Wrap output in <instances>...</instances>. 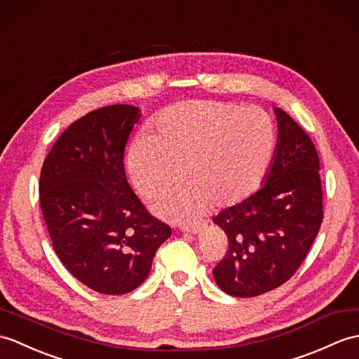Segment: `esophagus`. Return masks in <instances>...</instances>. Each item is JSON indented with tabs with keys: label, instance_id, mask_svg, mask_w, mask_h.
<instances>
[{
	"label": "esophagus",
	"instance_id": "esophagus-1",
	"mask_svg": "<svg viewBox=\"0 0 359 359\" xmlns=\"http://www.w3.org/2000/svg\"><path fill=\"white\" fill-rule=\"evenodd\" d=\"M203 228V223L202 222H196V223H191V224H182L180 229L183 232H189V234H198L200 231Z\"/></svg>",
	"mask_w": 359,
	"mask_h": 359
}]
</instances>
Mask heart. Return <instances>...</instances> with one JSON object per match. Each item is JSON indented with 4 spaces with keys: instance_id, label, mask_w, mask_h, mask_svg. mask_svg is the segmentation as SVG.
<instances>
[{
    "instance_id": "1",
    "label": "heart",
    "mask_w": 359,
    "mask_h": 359,
    "mask_svg": "<svg viewBox=\"0 0 359 359\" xmlns=\"http://www.w3.org/2000/svg\"><path fill=\"white\" fill-rule=\"evenodd\" d=\"M273 148V125L260 108L188 101L166 108L148 137L133 142L127 168L139 193L149 197L177 187L183 165L189 185L153 202L162 217L182 222L210 202L224 206L246 197L264 177Z\"/></svg>"
}]
</instances>
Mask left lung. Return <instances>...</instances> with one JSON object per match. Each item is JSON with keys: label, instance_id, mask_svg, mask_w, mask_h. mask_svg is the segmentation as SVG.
<instances>
[{"label": "left lung", "instance_id": "1", "mask_svg": "<svg viewBox=\"0 0 359 359\" xmlns=\"http://www.w3.org/2000/svg\"><path fill=\"white\" fill-rule=\"evenodd\" d=\"M273 113L278 139L263 187L212 219L229 243L212 275L232 297H257L286 283L323 222L318 153L286 111L273 107Z\"/></svg>", "mask_w": 359, "mask_h": 359}]
</instances>
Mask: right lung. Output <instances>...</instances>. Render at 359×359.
Here are the masks:
<instances>
[{
	"instance_id": "add662e5",
	"label": "right lung",
	"mask_w": 359,
	"mask_h": 359,
	"mask_svg": "<svg viewBox=\"0 0 359 359\" xmlns=\"http://www.w3.org/2000/svg\"><path fill=\"white\" fill-rule=\"evenodd\" d=\"M139 118L137 107L122 104L82 116L41 170L39 202L56 255L82 285L105 295L139 287L171 236L125 176V145Z\"/></svg>"
}]
</instances>
